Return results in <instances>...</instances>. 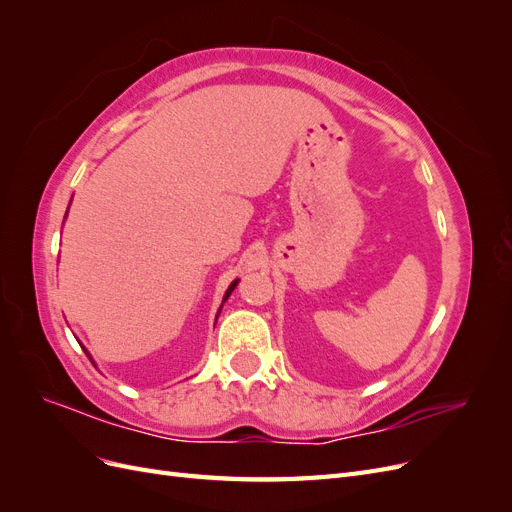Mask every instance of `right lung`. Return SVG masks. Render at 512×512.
<instances>
[{"label":"right lung","instance_id":"right-lung-1","mask_svg":"<svg viewBox=\"0 0 512 512\" xmlns=\"http://www.w3.org/2000/svg\"><path fill=\"white\" fill-rule=\"evenodd\" d=\"M237 284H239V280H235V282H232V284H230V286H228V290H226V294H224V301H226V299H228V297H230V292H232V290H235V288H237ZM218 316H220V312H218ZM89 359H91V356H89Z\"/></svg>","mask_w":512,"mask_h":512}]
</instances>
